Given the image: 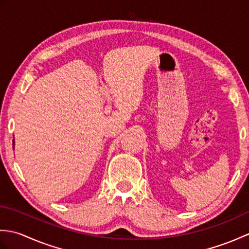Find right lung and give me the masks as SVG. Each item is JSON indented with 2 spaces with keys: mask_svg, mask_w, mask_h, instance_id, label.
Wrapping results in <instances>:
<instances>
[{
  "mask_svg": "<svg viewBox=\"0 0 249 249\" xmlns=\"http://www.w3.org/2000/svg\"><path fill=\"white\" fill-rule=\"evenodd\" d=\"M13 144H14V145H15V142H14V143H13Z\"/></svg>",
  "mask_w": 249,
  "mask_h": 249,
  "instance_id": "1",
  "label": "right lung"
}]
</instances>
